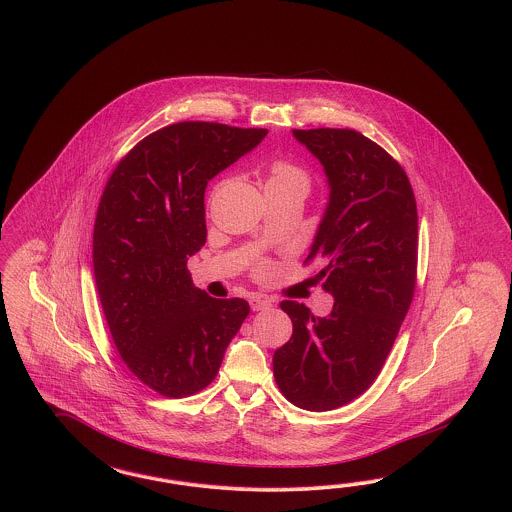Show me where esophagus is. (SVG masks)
Instances as JSON below:
<instances>
[{"mask_svg": "<svg viewBox=\"0 0 512 512\" xmlns=\"http://www.w3.org/2000/svg\"><path fill=\"white\" fill-rule=\"evenodd\" d=\"M269 307H271V301L267 297L254 296L250 299V309L252 311H264V309H269Z\"/></svg>", "mask_w": 512, "mask_h": 512, "instance_id": "1", "label": "esophagus"}]
</instances>
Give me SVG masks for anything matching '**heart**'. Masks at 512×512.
<instances>
[{
  "label": "heart",
  "mask_w": 512,
  "mask_h": 512,
  "mask_svg": "<svg viewBox=\"0 0 512 512\" xmlns=\"http://www.w3.org/2000/svg\"><path fill=\"white\" fill-rule=\"evenodd\" d=\"M269 182H292V184H301L303 188H307L309 179H307V173L297 167L292 162H275L271 165V179Z\"/></svg>",
  "instance_id": "heart-1"
}]
</instances>
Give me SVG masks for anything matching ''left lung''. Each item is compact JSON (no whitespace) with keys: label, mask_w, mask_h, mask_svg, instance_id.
<instances>
[{"label":"left lung","mask_w":512,"mask_h":512,"mask_svg":"<svg viewBox=\"0 0 512 512\" xmlns=\"http://www.w3.org/2000/svg\"><path fill=\"white\" fill-rule=\"evenodd\" d=\"M330 184V201L305 260L333 296L326 318L282 301L294 333L273 354L284 397L305 411L343 407L379 377L413 301L418 213L407 173L356 130H294Z\"/></svg>","instance_id":"obj_1"}]
</instances>
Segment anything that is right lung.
<instances>
[{
    "mask_svg": "<svg viewBox=\"0 0 512 512\" xmlns=\"http://www.w3.org/2000/svg\"><path fill=\"white\" fill-rule=\"evenodd\" d=\"M267 130L179 122L139 141L99 199L92 262L120 358L165 397L207 388L248 316L241 297L194 286L186 262L205 245V188Z\"/></svg>",
    "mask_w": 512,
    "mask_h": 512,
    "instance_id": "add662e5",
    "label": "right lung"
}]
</instances>
